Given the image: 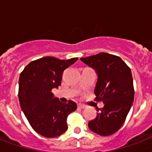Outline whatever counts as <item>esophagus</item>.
<instances>
[{
  "instance_id": "esophagus-1",
  "label": "esophagus",
  "mask_w": 152,
  "mask_h": 152,
  "mask_svg": "<svg viewBox=\"0 0 152 152\" xmlns=\"http://www.w3.org/2000/svg\"><path fill=\"white\" fill-rule=\"evenodd\" d=\"M77 107L80 109H84L86 107L84 105H82V104H78V106H77Z\"/></svg>"
}]
</instances>
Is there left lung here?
Segmentation results:
<instances>
[{
  "label": "left lung",
  "mask_w": 152,
  "mask_h": 152,
  "mask_svg": "<svg viewBox=\"0 0 152 152\" xmlns=\"http://www.w3.org/2000/svg\"><path fill=\"white\" fill-rule=\"evenodd\" d=\"M98 76L95 100L103 102L97 108V116L88 122V128L100 136H110L125 122L134 99L131 69L121 58L106 53L80 58Z\"/></svg>",
  "instance_id": "left-lung-1"
}]
</instances>
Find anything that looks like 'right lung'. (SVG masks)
<instances>
[{
	"label": "right lung",
	"mask_w": 152,
	"mask_h": 152,
	"mask_svg": "<svg viewBox=\"0 0 152 152\" xmlns=\"http://www.w3.org/2000/svg\"><path fill=\"white\" fill-rule=\"evenodd\" d=\"M78 60L45 57L30 62L20 73V107L35 132L47 138L57 137L67 129V117L76 110L73 101L62 103L52 89L61 83L62 74Z\"/></svg>",
	"instance_id": "obj_1"
}]
</instances>
